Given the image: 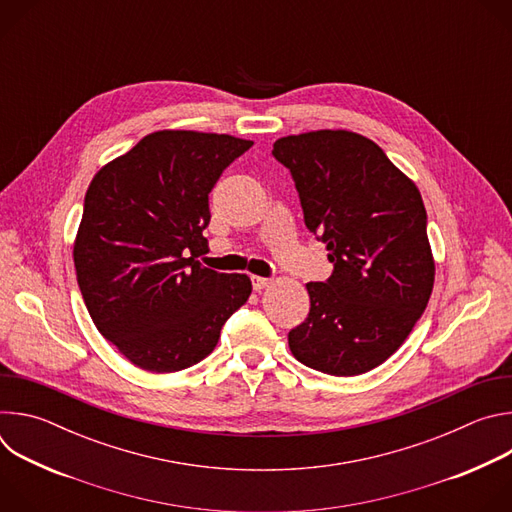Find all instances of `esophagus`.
Masks as SVG:
<instances>
[{
  "mask_svg": "<svg viewBox=\"0 0 512 512\" xmlns=\"http://www.w3.org/2000/svg\"><path fill=\"white\" fill-rule=\"evenodd\" d=\"M251 281H253V289H255V291H261V289L269 287V283H271V279H267V277H259V275H253V277H251Z\"/></svg>",
  "mask_w": 512,
  "mask_h": 512,
  "instance_id": "1",
  "label": "esophagus"
}]
</instances>
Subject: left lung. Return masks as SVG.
Instances as JSON below:
<instances>
[{"mask_svg":"<svg viewBox=\"0 0 512 512\" xmlns=\"http://www.w3.org/2000/svg\"><path fill=\"white\" fill-rule=\"evenodd\" d=\"M296 182L304 223L328 249L326 281L308 283L310 314L287 334L302 364L354 377L383 364L421 318L435 277L421 194L369 137L346 129L273 143Z\"/></svg>","mask_w":512,"mask_h":512,"instance_id":"1","label":"left lung"}]
</instances>
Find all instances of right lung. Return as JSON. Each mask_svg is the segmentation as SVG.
Masks as SVG:
<instances>
[{"label": "right lung", "mask_w": 512, "mask_h": 512, "mask_svg": "<svg viewBox=\"0 0 512 512\" xmlns=\"http://www.w3.org/2000/svg\"><path fill=\"white\" fill-rule=\"evenodd\" d=\"M251 145L164 129L95 174L72 257L97 330L135 367H192L249 300L247 275L212 271L196 257L208 251V194Z\"/></svg>", "instance_id": "add662e5"}]
</instances>
